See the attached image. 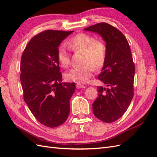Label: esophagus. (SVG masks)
I'll use <instances>...</instances> for the list:
<instances>
[{"label":"esophagus","instance_id":"obj_1","mask_svg":"<svg viewBox=\"0 0 157 157\" xmlns=\"http://www.w3.org/2000/svg\"><path fill=\"white\" fill-rule=\"evenodd\" d=\"M76 87H77V88L78 89H80V88H84L85 86H84V85L81 84H77V85H76Z\"/></svg>","mask_w":157,"mask_h":157}]
</instances>
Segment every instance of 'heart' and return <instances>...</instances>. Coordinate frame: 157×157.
Here are the masks:
<instances>
[{
  "label": "heart",
  "instance_id": "obj_1",
  "mask_svg": "<svg viewBox=\"0 0 157 157\" xmlns=\"http://www.w3.org/2000/svg\"><path fill=\"white\" fill-rule=\"evenodd\" d=\"M69 48L73 51L83 52L81 67H75L65 74L66 80L78 84L88 82L91 78L94 68H101L106 59V47L102 42L86 33H79L67 42ZM57 58L60 65L67 67L70 63L69 55L63 46H59L57 52Z\"/></svg>",
  "mask_w": 157,
  "mask_h": 157
}]
</instances>
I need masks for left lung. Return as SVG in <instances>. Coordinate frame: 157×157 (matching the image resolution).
Here are the masks:
<instances>
[{
	"label": "left lung",
	"instance_id": "8db88e82",
	"mask_svg": "<svg viewBox=\"0 0 157 157\" xmlns=\"http://www.w3.org/2000/svg\"><path fill=\"white\" fill-rule=\"evenodd\" d=\"M98 33L106 43V59L98 79L107 88L98 86V97L92 103L94 115L104 122L120 118L134 96L135 65L129 44L124 35L107 23L85 28Z\"/></svg>",
	"mask_w": 157,
	"mask_h": 157
}]
</instances>
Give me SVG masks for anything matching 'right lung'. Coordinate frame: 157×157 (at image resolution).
<instances>
[{
	"instance_id": "1",
	"label": "right lung",
	"mask_w": 157,
	"mask_h": 157,
	"mask_svg": "<svg viewBox=\"0 0 157 157\" xmlns=\"http://www.w3.org/2000/svg\"><path fill=\"white\" fill-rule=\"evenodd\" d=\"M73 32H41L32 38L21 56L24 101L36 119L47 127L62 124L69 115L75 84L62 82L57 52L61 42Z\"/></svg>"
}]
</instances>
